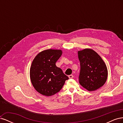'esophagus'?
Listing matches in <instances>:
<instances>
[{
  "mask_svg": "<svg viewBox=\"0 0 123 123\" xmlns=\"http://www.w3.org/2000/svg\"><path fill=\"white\" fill-rule=\"evenodd\" d=\"M69 79H72V78L73 77V75H70L68 76Z\"/></svg>",
  "mask_w": 123,
  "mask_h": 123,
  "instance_id": "obj_1",
  "label": "esophagus"
}]
</instances>
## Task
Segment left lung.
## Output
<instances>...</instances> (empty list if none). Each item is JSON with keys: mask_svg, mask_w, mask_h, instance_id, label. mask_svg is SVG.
<instances>
[{"mask_svg": "<svg viewBox=\"0 0 123 123\" xmlns=\"http://www.w3.org/2000/svg\"><path fill=\"white\" fill-rule=\"evenodd\" d=\"M78 56L80 65V85L89 91L102 87L108 76L107 67L102 58L91 49L79 51Z\"/></svg>", "mask_w": 123, "mask_h": 123, "instance_id": "8db88e82", "label": "left lung"}]
</instances>
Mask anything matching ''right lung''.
Returning a JSON list of instances; mask_svg holds the SVG:
<instances>
[{
  "label": "right lung",
  "instance_id": "right-lung-1",
  "mask_svg": "<svg viewBox=\"0 0 123 123\" xmlns=\"http://www.w3.org/2000/svg\"><path fill=\"white\" fill-rule=\"evenodd\" d=\"M61 50L48 49L37 55L30 71L31 83L41 94L50 96L61 90L69 77L55 63L61 56Z\"/></svg>",
  "mask_w": 123,
  "mask_h": 123
}]
</instances>
